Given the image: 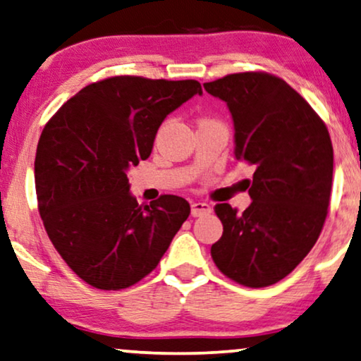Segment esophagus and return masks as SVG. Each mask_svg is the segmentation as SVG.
I'll return each instance as SVG.
<instances>
[{
	"instance_id": "esophagus-1",
	"label": "esophagus",
	"mask_w": 361,
	"mask_h": 361,
	"mask_svg": "<svg viewBox=\"0 0 361 361\" xmlns=\"http://www.w3.org/2000/svg\"><path fill=\"white\" fill-rule=\"evenodd\" d=\"M190 212L194 217H202V215H207L212 212V207L205 202H194L190 207Z\"/></svg>"
}]
</instances>
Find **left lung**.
<instances>
[{"label": "left lung", "mask_w": 361, "mask_h": 361, "mask_svg": "<svg viewBox=\"0 0 361 361\" xmlns=\"http://www.w3.org/2000/svg\"><path fill=\"white\" fill-rule=\"evenodd\" d=\"M204 87L227 102L237 161L254 167L249 207L242 214L228 204L214 207L224 232L210 255L233 282L269 287L305 259L324 228L334 177L329 129L274 74H227Z\"/></svg>", "instance_id": "8db88e82"}]
</instances>
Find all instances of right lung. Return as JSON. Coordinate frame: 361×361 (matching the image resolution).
<instances>
[{
    "instance_id": "right-lung-1",
    "label": "right lung",
    "mask_w": 361,
    "mask_h": 361,
    "mask_svg": "<svg viewBox=\"0 0 361 361\" xmlns=\"http://www.w3.org/2000/svg\"><path fill=\"white\" fill-rule=\"evenodd\" d=\"M194 94H202L194 79L112 76L82 87L46 123L35 159L37 209L54 249L91 287L137 283L189 217L177 195L137 204L128 169L151 156L159 126Z\"/></svg>"
}]
</instances>
